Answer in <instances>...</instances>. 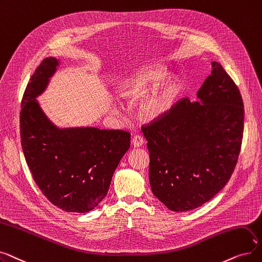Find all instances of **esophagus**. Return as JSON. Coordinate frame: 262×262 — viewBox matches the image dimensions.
<instances>
[{"instance_id": "1", "label": "esophagus", "mask_w": 262, "mask_h": 262, "mask_svg": "<svg viewBox=\"0 0 262 262\" xmlns=\"http://www.w3.org/2000/svg\"><path fill=\"white\" fill-rule=\"evenodd\" d=\"M143 144H144V139H143V136H141V135H135L134 138L132 139V145L136 148L142 147Z\"/></svg>"}]
</instances>
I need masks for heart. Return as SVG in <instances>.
<instances>
[{"instance_id":"b5f03b06","label":"heart","mask_w":262,"mask_h":262,"mask_svg":"<svg viewBox=\"0 0 262 262\" xmlns=\"http://www.w3.org/2000/svg\"><path fill=\"white\" fill-rule=\"evenodd\" d=\"M163 76V71L159 68H141L119 83L117 94L124 99L141 98L150 91ZM173 87L175 81L167 78L158 89L146 96L138 107L140 117L145 120H154L163 114L168 107Z\"/></svg>"}]
</instances>
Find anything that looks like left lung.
<instances>
[{"label":"left lung","mask_w":262,"mask_h":262,"mask_svg":"<svg viewBox=\"0 0 262 262\" xmlns=\"http://www.w3.org/2000/svg\"><path fill=\"white\" fill-rule=\"evenodd\" d=\"M211 65L197 101L182 99L142 129L151 191L173 212L195 209L215 196L230 179L240 154L241 94L221 64Z\"/></svg>","instance_id":"obj_1"}]
</instances>
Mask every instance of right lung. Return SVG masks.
I'll use <instances>...</instances> for the list:
<instances>
[{
	"mask_svg": "<svg viewBox=\"0 0 262 262\" xmlns=\"http://www.w3.org/2000/svg\"><path fill=\"white\" fill-rule=\"evenodd\" d=\"M59 66L47 57L24 92L20 112L22 150L42 194L66 212L85 213L106 196L113 173L130 148V133L95 127L59 128L36 98Z\"/></svg>",
	"mask_w": 262,
	"mask_h": 262,
	"instance_id": "1",
	"label": "right lung"
}]
</instances>
